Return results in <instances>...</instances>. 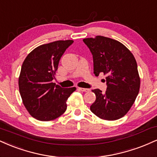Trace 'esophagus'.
<instances>
[{"label":"esophagus","mask_w":157,"mask_h":157,"mask_svg":"<svg viewBox=\"0 0 157 157\" xmlns=\"http://www.w3.org/2000/svg\"><path fill=\"white\" fill-rule=\"evenodd\" d=\"M78 90L82 92H88L90 90L89 89H86V88H81V87H79Z\"/></svg>","instance_id":"obj_1"}]
</instances>
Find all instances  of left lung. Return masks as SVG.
Masks as SVG:
<instances>
[{"label":"left lung","mask_w":157,"mask_h":157,"mask_svg":"<svg viewBox=\"0 0 157 157\" xmlns=\"http://www.w3.org/2000/svg\"><path fill=\"white\" fill-rule=\"evenodd\" d=\"M83 41L93 54L95 75H106V92L93 90L96 99L90 110L103 120L121 118L129 111L140 87L135 58L126 46L113 39L96 36Z\"/></svg>","instance_id":"1"}]
</instances>
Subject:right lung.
Segmentation results:
<instances>
[{"mask_svg": "<svg viewBox=\"0 0 157 157\" xmlns=\"http://www.w3.org/2000/svg\"><path fill=\"white\" fill-rule=\"evenodd\" d=\"M73 40H58L40 45L28 54L20 71L18 84L22 101L33 117L50 121L67 109V100L76 90L53 83L59 60Z\"/></svg>", "mask_w": 157, "mask_h": 157, "instance_id": "obj_1", "label": "right lung"}]
</instances>
